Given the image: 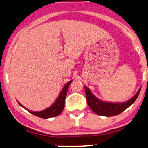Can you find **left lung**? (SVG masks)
<instances>
[{"label":"left lung","mask_w":148,"mask_h":148,"mask_svg":"<svg viewBox=\"0 0 148 148\" xmlns=\"http://www.w3.org/2000/svg\"><path fill=\"white\" fill-rule=\"evenodd\" d=\"M85 94H86L87 104L93 112L99 116H104L109 117L122 113L127 109L130 106L136 101L140 91V88L138 92L130 100L124 102H109L102 101L95 97L91 93L87 86H84Z\"/></svg>","instance_id":"8db88e82"}]
</instances>
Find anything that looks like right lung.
Masks as SVG:
<instances>
[{
    "mask_svg": "<svg viewBox=\"0 0 148 148\" xmlns=\"http://www.w3.org/2000/svg\"><path fill=\"white\" fill-rule=\"evenodd\" d=\"M71 82H72V80L69 81V82L66 84L64 87L61 91L59 96L57 97L56 100H55V102H54L53 105L46 109H44V110L41 111V112H32V111L28 110L24 106H23L21 104L19 103L18 101L17 102H18L19 105L21 106L23 108L27 109L29 113H31L33 115L37 116V117L42 118V119H49V118L55 117V116L60 115L61 113L62 112V111H63L64 105H65V99L66 97L68 88H69V86L71 83Z\"/></svg>",
    "mask_w": 148,
    "mask_h": 148,
    "instance_id": "1",
    "label": "right lung"
}]
</instances>
